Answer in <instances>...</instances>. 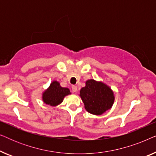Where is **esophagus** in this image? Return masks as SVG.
<instances>
[{
  "mask_svg": "<svg viewBox=\"0 0 156 156\" xmlns=\"http://www.w3.org/2000/svg\"><path fill=\"white\" fill-rule=\"evenodd\" d=\"M72 90L73 92H76V91H77V87L76 86H72Z\"/></svg>",
  "mask_w": 156,
  "mask_h": 156,
  "instance_id": "obj_1",
  "label": "esophagus"
}]
</instances>
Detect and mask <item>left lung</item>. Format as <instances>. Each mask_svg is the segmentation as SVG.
<instances>
[{
	"label": "left lung",
	"instance_id": "left-lung-1",
	"mask_svg": "<svg viewBox=\"0 0 156 156\" xmlns=\"http://www.w3.org/2000/svg\"><path fill=\"white\" fill-rule=\"evenodd\" d=\"M80 97L84 108L91 114H103L110 109L114 103V94L110 87L101 81L89 80L81 89Z\"/></svg>",
	"mask_w": 156,
	"mask_h": 156
}]
</instances>
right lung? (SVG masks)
Masks as SVG:
<instances>
[{
    "mask_svg": "<svg viewBox=\"0 0 156 156\" xmlns=\"http://www.w3.org/2000/svg\"><path fill=\"white\" fill-rule=\"evenodd\" d=\"M71 94L69 89L60 86L59 82L52 81L49 87L43 91L42 99L44 104L51 106H57L63 101L66 96Z\"/></svg>",
    "mask_w": 156,
    "mask_h": 156,
    "instance_id": "right-lung-1",
    "label": "right lung"
}]
</instances>
